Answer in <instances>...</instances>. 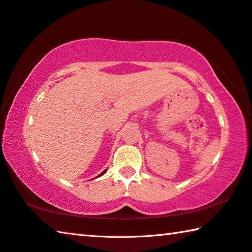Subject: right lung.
Returning <instances> with one entry per match:
<instances>
[{"label": "right lung", "instance_id": "obj_1", "mask_svg": "<svg viewBox=\"0 0 252 252\" xmlns=\"http://www.w3.org/2000/svg\"><path fill=\"white\" fill-rule=\"evenodd\" d=\"M105 171H106V170H104V171H103V172H102V173L100 174V176H102V174H103V173H105ZM100 176H99V177H100Z\"/></svg>", "mask_w": 252, "mask_h": 252}]
</instances>
